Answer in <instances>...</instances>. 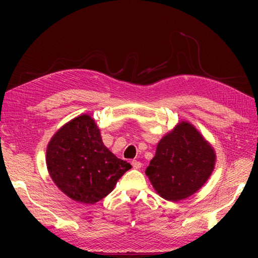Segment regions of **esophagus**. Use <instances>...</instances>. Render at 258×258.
Here are the masks:
<instances>
[{
    "label": "esophagus",
    "mask_w": 258,
    "mask_h": 258,
    "mask_svg": "<svg viewBox=\"0 0 258 258\" xmlns=\"http://www.w3.org/2000/svg\"><path fill=\"white\" fill-rule=\"evenodd\" d=\"M132 166H133V168H135V169H140V168H141L142 164L140 163V161H138V160H133L132 161Z\"/></svg>",
    "instance_id": "esophagus-1"
}]
</instances>
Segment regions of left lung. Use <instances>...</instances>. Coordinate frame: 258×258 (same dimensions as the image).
I'll list each match as a JSON object with an SVG mask.
<instances>
[{"mask_svg":"<svg viewBox=\"0 0 258 258\" xmlns=\"http://www.w3.org/2000/svg\"><path fill=\"white\" fill-rule=\"evenodd\" d=\"M215 160V151L197 128L181 121L158 142L146 174L160 197L180 202L206 183Z\"/></svg>","mask_w":258,"mask_h":258,"instance_id":"obj_1","label":"left lung"}]
</instances>
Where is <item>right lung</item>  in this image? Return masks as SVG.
<instances>
[{"label": "right lung", "mask_w": 258, "mask_h": 258, "mask_svg": "<svg viewBox=\"0 0 258 258\" xmlns=\"http://www.w3.org/2000/svg\"><path fill=\"white\" fill-rule=\"evenodd\" d=\"M46 166L55 185L82 204L103 199L132 167L103 145L100 130L89 115L68 121L52 137Z\"/></svg>", "instance_id": "1"}]
</instances>
